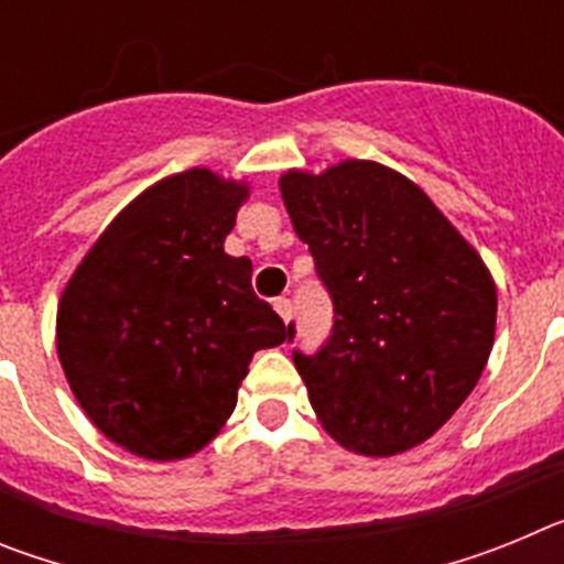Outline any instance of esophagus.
<instances>
[{
    "instance_id": "obj_1",
    "label": "esophagus",
    "mask_w": 564,
    "mask_h": 564,
    "mask_svg": "<svg viewBox=\"0 0 564 564\" xmlns=\"http://www.w3.org/2000/svg\"><path fill=\"white\" fill-rule=\"evenodd\" d=\"M273 307H276V313L282 316V322L288 325V322L293 318V302H291V299H285V296L276 299V302H273Z\"/></svg>"
}]
</instances>
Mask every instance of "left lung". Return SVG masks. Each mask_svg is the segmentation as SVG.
<instances>
[{"label": "left lung", "instance_id": "obj_1", "mask_svg": "<svg viewBox=\"0 0 564 564\" xmlns=\"http://www.w3.org/2000/svg\"><path fill=\"white\" fill-rule=\"evenodd\" d=\"M279 188L333 299L325 347L293 350L313 412L344 449L401 455L435 435L480 381L495 344V279L395 169H291ZM293 333L288 325V341Z\"/></svg>", "mask_w": 564, "mask_h": 564}]
</instances>
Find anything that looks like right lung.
Returning <instances> with one entry per match:
<instances>
[{
	"instance_id": "right-lung-1",
	"label": "right lung",
	"mask_w": 564,
	"mask_h": 564,
	"mask_svg": "<svg viewBox=\"0 0 564 564\" xmlns=\"http://www.w3.org/2000/svg\"><path fill=\"white\" fill-rule=\"evenodd\" d=\"M248 183L163 177L107 226L58 302L69 390L112 443L147 460L200 452L237 406L253 352L288 338L223 242Z\"/></svg>"
}]
</instances>
